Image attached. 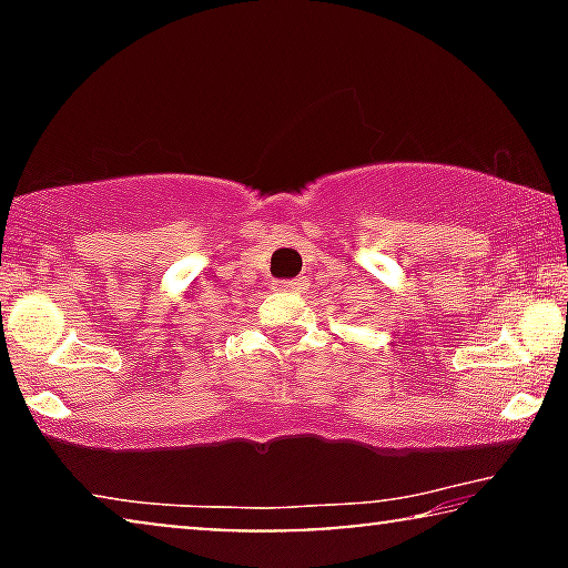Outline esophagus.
I'll return each instance as SVG.
<instances>
[{
	"label": "esophagus",
	"instance_id": "1",
	"mask_svg": "<svg viewBox=\"0 0 568 568\" xmlns=\"http://www.w3.org/2000/svg\"><path fill=\"white\" fill-rule=\"evenodd\" d=\"M276 292H302L305 290V278H282V282H274Z\"/></svg>",
	"mask_w": 568,
	"mask_h": 568
}]
</instances>
